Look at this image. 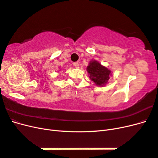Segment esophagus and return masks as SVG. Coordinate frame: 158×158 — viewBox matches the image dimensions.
Returning <instances> with one entry per match:
<instances>
[{
	"mask_svg": "<svg viewBox=\"0 0 158 158\" xmlns=\"http://www.w3.org/2000/svg\"><path fill=\"white\" fill-rule=\"evenodd\" d=\"M73 65L75 66L76 68H77V69L79 68V63H77V62H76V63H73Z\"/></svg>",
	"mask_w": 158,
	"mask_h": 158,
	"instance_id": "obj_1",
	"label": "esophagus"
}]
</instances>
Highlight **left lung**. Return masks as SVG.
<instances>
[{"instance_id": "left-lung-1", "label": "left lung", "mask_w": 158, "mask_h": 158, "mask_svg": "<svg viewBox=\"0 0 158 158\" xmlns=\"http://www.w3.org/2000/svg\"><path fill=\"white\" fill-rule=\"evenodd\" d=\"M87 71L91 80L98 86H104L111 75V70L95 60L90 61L87 66Z\"/></svg>"}]
</instances>
